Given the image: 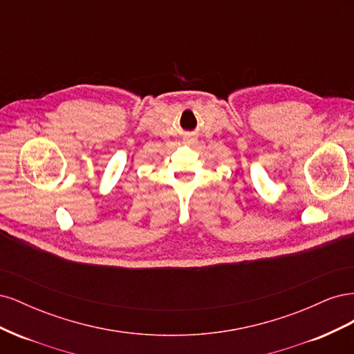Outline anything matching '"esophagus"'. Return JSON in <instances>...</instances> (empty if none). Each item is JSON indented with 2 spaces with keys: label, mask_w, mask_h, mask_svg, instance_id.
I'll return each instance as SVG.
<instances>
[{
  "label": "esophagus",
  "mask_w": 354,
  "mask_h": 354,
  "mask_svg": "<svg viewBox=\"0 0 354 354\" xmlns=\"http://www.w3.org/2000/svg\"><path fill=\"white\" fill-rule=\"evenodd\" d=\"M186 145H192V143H195V138L194 137H185V140H183Z\"/></svg>",
  "instance_id": "1"
}]
</instances>
